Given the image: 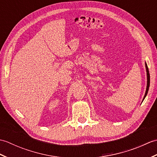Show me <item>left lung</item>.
Listing matches in <instances>:
<instances>
[{
	"label": "left lung",
	"instance_id": "8db88e82",
	"mask_svg": "<svg viewBox=\"0 0 157 157\" xmlns=\"http://www.w3.org/2000/svg\"><path fill=\"white\" fill-rule=\"evenodd\" d=\"M145 66H146V75H147V86H146V92H145V94L144 98H143L142 100V102L144 101L145 97L148 94V89H149V86H150V74H149V71H148V66L147 64H146V63L145 62Z\"/></svg>",
	"mask_w": 157,
	"mask_h": 157
}]
</instances>
